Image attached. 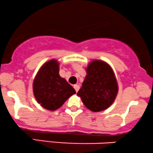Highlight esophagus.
Listing matches in <instances>:
<instances>
[{
    "mask_svg": "<svg viewBox=\"0 0 153 153\" xmlns=\"http://www.w3.org/2000/svg\"><path fill=\"white\" fill-rule=\"evenodd\" d=\"M74 88L76 92H78V91H79V89H80V86H79V85H77V84H75V85H74Z\"/></svg>",
    "mask_w": 153,
    "mask_h": 153,
    "instance_id": "esophagus-1",
    "label": "esophagus"
}]
</instances>
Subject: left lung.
Segmentation results:
<instances>
[{
    "label": "left lung",
    "mask_w": 153,
    "mask_h": 153,
    "mask_svg": "<svg viewBox=\"0 0 153 153\" xmlns=\"http://www.w3.org/2000/svg\"><path fill=\"white\" fill-rule=\"evenodd\" d=\"M85 70L87 75L77 95L92 111L106 109L114 103L119 91L114 71L108 63L99 59L91 61Z\"/></svg>",
    "instance_id": "8db88e82"
}]
</instances>
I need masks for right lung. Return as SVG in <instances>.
<instances>
[{
    "instance_id": "obj_1",
    "label": "right lung",
    "mask_w": 153,
    "mask_h": 153,
    "mask_svg": "<svg viewBox=\"0 0 153 153\" xmlns=\"http://www.w3.org/2000/svg\"><path fill=\"white\" fill-rule=\"evenodd\" d=\"M59 62L52 59L40 68L33 82L36 101L49 111H55L76 94L75 89L59 74Z\"/></svg>"
}]
</instances>
